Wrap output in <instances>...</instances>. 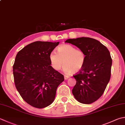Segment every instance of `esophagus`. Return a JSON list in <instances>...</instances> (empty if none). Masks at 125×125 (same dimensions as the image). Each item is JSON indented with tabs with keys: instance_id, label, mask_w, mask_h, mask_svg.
Instances as JSON below:
<instances>
[{
	"instance_id": "1",
	"label": "esophagus",
	"mask_w": 125,
	"mask_h": 125,
	"mask_svg": "<svg viewBox=\"0 0 125 125\" xmlns=\"http://www.w3.org/2000/svg\"><path fill=\"white\" fill-rule=\"evenodd\" d=\"M64 80H68V79H69V76H67V75H64Z\"/></svg>"
}]
</instances>
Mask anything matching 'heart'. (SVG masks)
<instances>
[{
  "mask_svg": "<svg viewBox=\"0 0 125 125\" xmlns=\"http://www.w3.org/2000/svg\"><path fill=\"white\" fill-rule=\"evenodd\" d=\"M49 60L52 68L59 70L63 65L66 74L79 72L83 68L86 56L83 51L77 49L72 45L64 44L58 48V52L52 51L49 54Z\"/></svg>",
  "mask_w": 125,
  "mask_h": 125,
  "instance_id": "b5f03b06",
  "label": "heart"
}]
</instances>
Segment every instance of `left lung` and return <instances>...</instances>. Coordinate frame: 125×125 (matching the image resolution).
Masks as SVG:
<instances>
[{"label": "left lung", "instance_id": "8db88e82", "mask_svg": "<svg viewBox=\"0 0 125 125\" xmlns=\"http://www.w3.org/2000/svg\"><path fill=\"white\" fill-rule=\"evenodd\" d=\"M65 42L76 46L86 56L83 68L73 76L76 81L72 90L80 103L90 104L104 94L111 75L112 60L109 50L94 38L68 39Z\"/></svg>", "mask_w": 125, "mask_h": 125}]
</instances>
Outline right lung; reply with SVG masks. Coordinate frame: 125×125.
<instances>
[{
  "instance_id": "right-lung-1",
  "label": "right lung",
  "mask_w": 125,
  "mask_h": 125,
  "mask_svg": "<svg viewBox=\"0 0 125 125\" xmlns=\"http://www.w3.org/2000/svg\"><path fill=\"white\" fill-rule=\"evenodd\" d=\"M59 42L36 41L17 53L13 65L14 81L23 99L31 106L43 108L55 99L64 76L50 65L49 54Z\"/></svg>"
}]
</instances>
